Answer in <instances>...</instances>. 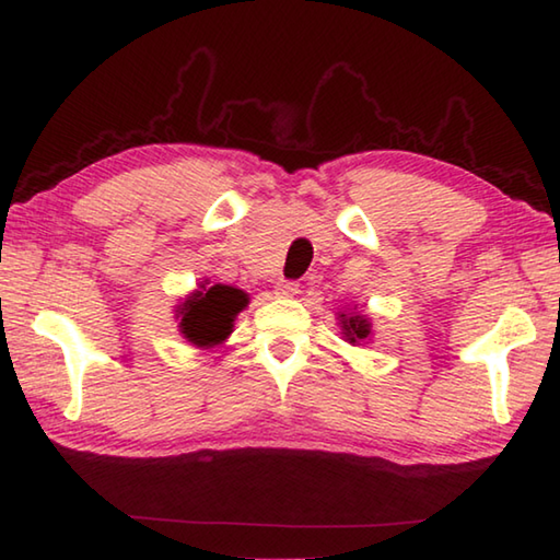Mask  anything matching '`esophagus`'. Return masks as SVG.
Listing matches in <instances>:
<instances>
[{"mask_svg":"<svg viewBox=\"0 0 560 560\" xmlns=\"http://www.w3.org/2000/svg\"><path fill=\"white\" fill-rule=\"evenodd\" d=\"M300 292V284L292 282V280H280L276 284V294L278 298H294V294Z\"/></svg>","mask_w":560,"mask_h":560,"instance_id":"1","label":"esophagus"}]
</instances>
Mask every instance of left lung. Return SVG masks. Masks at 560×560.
Masks as SVG:
<instances>
[{"label":"left lung","instance_id":"left-lung-1","mask_svg":"<svg viewBox=\"0 0 560 560\" xmlns=\"http://www.w3.org/2000/svg\"><path fill=\"white\" fill-rule=\"evenodd\" d=\"M339 324H341V334L346 336L348 343H361L365 339H371V322H368L365 314H339Z\"/></svg>","mask_w":560,"mask_h":560}]
</instances>
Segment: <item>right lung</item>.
<instances>
[{"instance_id":"obj_1","label":"right lung","mask_w":560,"mask_h":560,"mask_svg":"<svg viewBox=\"0 0 560 560\" xmlns=\"http://www.w3.org/2000/svg\"><path fill=\"white\" fill-rule=\"evenodd\" d=\"M248 307V294L231 284H199V290L187 294L185 302L177 304L180 334L197 348H212L234 331L236 314Z\"/></svg>"}]
</instances>
